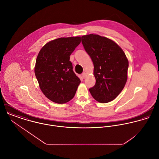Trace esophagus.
I'll return each mask as SVG.
<instances>
[{
  "label": "esophagus",
  "instance_id": "34e87169",
  "mask_svg": "<svg viewBox=\"0 0 159 159\" xmlns=\"http://www.w3.org/2000/svg\"><path fill=\"white\" fill-rule=\"evenodd\" d=\"M86 76V73H83L82 74V77H83V78H85Z\"/></svg>",
  "mask_w": 159,
  "mask_h": 159
}]
</instances>
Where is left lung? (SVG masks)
I'll return each mask as SVG.
<instances>
[{
  "instance_id": "obj_1",
  "label": "left lung",
  "mask_w": 159,
  "mask_h": 159,
  "mask_svg": "<svg viewBox=\"0 0 159 159\" xmlns=\"http://www.w3.org/2000/svg\"><path fill=\"white\" fill-rule=\"evenodd\" d=\"M81 40L94 66L96 83L89 92L97 102H110L126 84L129 61L122 48L108 38L89 34L83 35Z\"/></svg>"
}]
</instances>
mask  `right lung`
Listing matches in <instances>:
<instances>
[{
    "label": "right lung",
    "mask_w": 159,
    "mask_h": 159,
    "mask_svg": "<svg viewBox=\"0 0 159 159\" xmlns=\"http://www.w3.org/2000/svg\"><path fill=\"white\" fill-rule=\"evenodd\" d=\"M81 43V37H61L40 49L35 74L46 97L56 103H66L75 96L81 81L73 70L70 56Z\"/></svg>",
    "instance_id": "1"
}]
</instances>
